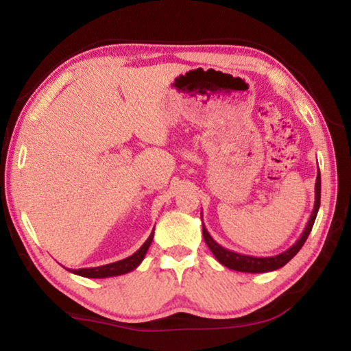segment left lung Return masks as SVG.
Listing matches in <instances>:
<instances>
[{
    "label": "left lung",
    "instance_id": "1",
    "mask_svg": "<svg viewBox=\"0 0 351 351\" xmlns=\"http://www.w3.org/2000/svg\"><path fill=\"white\" fill-rule=\"evenodd\" d=\"M320 193H322V178H320V169L317 170V179H315V200H314V209L311 213V217H309L308 223L305 226V229L300 234V238L293 243V245L286 250L278 256H272V257H254V256H247V254H241V252H234L232 250H227L224 247L219 245L218 242L213 239V236L209 234L206 230L205 224H203V238H205L206 245L209 250L213 251V254L218 260L219 263L224 265L226 267L233 269V271L238 272H248V274H262V272H271L276 271V269L282 267L284 265H287L290 260L295 257L299 250L304 247V243L308 238L309 232H311L317 213H319L320 208ZM203 223V218H202Z\"/></svg>",
    "mask_w": 351,
    "mask_h": 351
}]
</instances>
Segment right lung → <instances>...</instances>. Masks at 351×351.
<instances>
[{
	"label": "right lung",
	"instance_id": "obj_1",
	"mask_svg": "<svg viewBox=\"0 0 351 351\" xmlns=\"http://www.w3.org/2000/svg\"><path fill=\"white\" fill-rule=\"evenodd\" d=\"M152 239H154V230L151 232L149 238L145 241L143 245L138 248L133 256L122 258V260H119V262H115V263H109V265H103V266H97V267L71 269L70 272L80 275V276H85V278H109V276H118V275L128 274V272L134 271V269L143 262L146 251H148Z\"/></svg>",
	"mask_w": 351,
	"mask_h": 351
}]
</instances>
